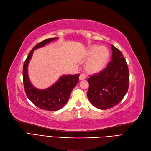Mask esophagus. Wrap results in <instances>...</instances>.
<instances>
[{"instance_id":"obj_1","label":"esophagus","mask_w":151,"mask_h":151,"mask_svg":"<svg viewBox=\"0 0 151 151\" xmlns=\"http://www.w3.org/2000/svg\"><path fill=\"white\" fill-rule=\"evenodd\" d=\"M86 76L85 74H81L80 75V76H79V79H80V80H84V79H86Z\"/></svg>"}]
</instances>
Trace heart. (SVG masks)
Listing matches in <instances>:
<instances>
[{"mask_svg": "<svg viewBox=\"0 0 151 151\" xmlns=\"http://www.w3.org/2000/svg\"><path fill=\"white\" fill-rule=\"evenodd\" d=\"M87 57L90 58L86 62V69L92 73L101 71L107 64L109 58V51L106 47L92 45L87 52Z\"/></svg>", "mask_w": 151, "mask_h": 151, "instance_id": "1", "label": "heart"}]
</instances>
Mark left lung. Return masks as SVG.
I'll use <instances>...</instances> for the list:
<instances>
[{
    "label": "left lung",
    "mask_w": 151,
    "mask_h": 151,
    "mask_svg": "<svg viewBox=\"0 0 151 151\" xmlns=\"http://www.w3.org/2000/svg\"><path fill=\"white\" fill-rule=\"evenodd\" d=\"M112 60L106 68L87 79V97L92 104L106 110L117 105L128 91L129 72L121 52L111 44Z\"/></svg>",
    "instance_id": "8db88e82"
}]
</instances>
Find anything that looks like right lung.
Returning a JSON list of instances; mask_svg holds the SVG:
<instances>
[{
  "label": "right lung",
  "mask_w": 151,
  "mask_h": 151,
  "mask_svg": "<svg viewBox=\"0 0 151 151\" xmlns=\"http://www.w3.org/2000/svg\"><path fill=\"white\" fill-rule=\"evenodd\" d=\"M57 39H45L36 45L30 50L23 66V82L26 95L35 106L43 110L49 111L59 110L66 104L72 91L79 82L80 76L78 74L62 76L54 84L45 89H38L31 84L29 78L27 67L34 50L42 47Z\"/></svg>",
  "instance_id": "1"
}]
</instances>
